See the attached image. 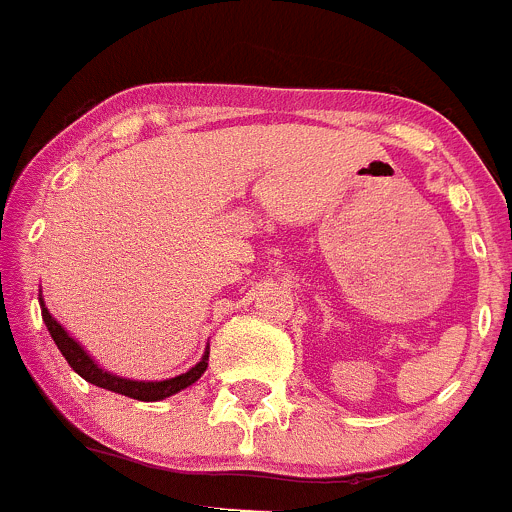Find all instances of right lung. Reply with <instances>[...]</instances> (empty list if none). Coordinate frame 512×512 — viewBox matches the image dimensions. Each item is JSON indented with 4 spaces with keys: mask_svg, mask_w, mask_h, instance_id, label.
<instances>
[{
    "mask_svg": "<svg viewBox=\"0 0 512 512\" xmlns=\"http://www.w3.org/2000/svg\"><path fill=\"white\" fill-rule=\"evenodd\" d=\"M38 300H40V312H43L45 328H48L51 338L56 341V346H58V351L63 354V359L69 361V366L74 369L76 374H79L81 379H87V382L94 384V387L117 392V395L133 397V400H140V402H158V400H166V397L176 395V392L187 390L189 384H194L197 379L202 377V374H205L210 351H205V356H202V359L197 361V364H194L189 372L179 374V377L164 379V382H135V379H125V377H117V374L104 372L102 366H99L97 361H94L92 356L84 351V346H81L79 341H74V338H71L69 333L63 330V325L53 318L51 312H48V307H45V302H43V295H40Z\"/></svg>",
    "mask_w": 512,
    "mask_h": 512,
    "instance_id": "add662e5",
    "label": "right lung"
}]
</instances>
